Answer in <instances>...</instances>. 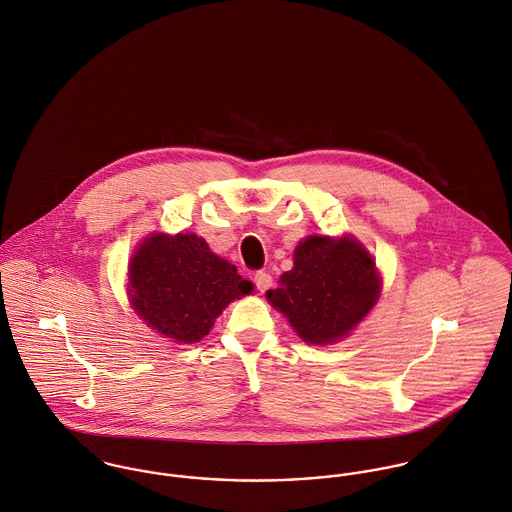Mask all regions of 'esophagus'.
Here are the masks:
<instances>
[{
  "instance_id": "1",
  "label": "esophagus",
  "mask_w": 512,
  "mask_h": 512,
  "mask_svg": "<svg viewBox=\"0 0 512 512\" xmlns=\"http://www.w3.org/2000/svg\"><path fill=\"white\" fill-rule=\"evenodd\" d=\"M252 279H254V285H256V289L260 293H264V291H268L272 287V276L268 272H256Z\"/></svg>"
}]
</instances>
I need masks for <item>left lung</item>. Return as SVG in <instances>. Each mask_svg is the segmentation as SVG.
<instances>
[{
	"instance_id": "left-lung-1",
	"label": "left lung",
	"mask_w": 512,
	"mask_h": 512,
	"mask_svg": "<svg viewBox=\"0 0 512 512\" xmlns=\"http://www.w3.org/2000/svg\"><path fill=\"white\" fill-rule=\"evenodd\" d=\"M379 287L373 258L356 240L309 236L295 248L293 270L266 297L305 342L328 344L370 313Z\"/></svg>"
}]
</instances>
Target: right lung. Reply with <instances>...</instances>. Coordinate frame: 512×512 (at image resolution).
I'll return each mask as SVG.
<instances>
[{
	"label": "right lung",
	"mask_w": 512,
	"mask_h": 512,
	"mask_svg": "<svg viewBox=\"0 0 512 512\" xmlns=\"http://www.w3.org/2000/svg\"><path fill=\"white\" fill-rule=\"evenodd\" d=\"M129 281L137 315L184 344L209 334L223 309L252 291V283L195 234L146 238L129 266Z\"/></svg>",
	"instance_id": "obj_1"
}]
</instances>
